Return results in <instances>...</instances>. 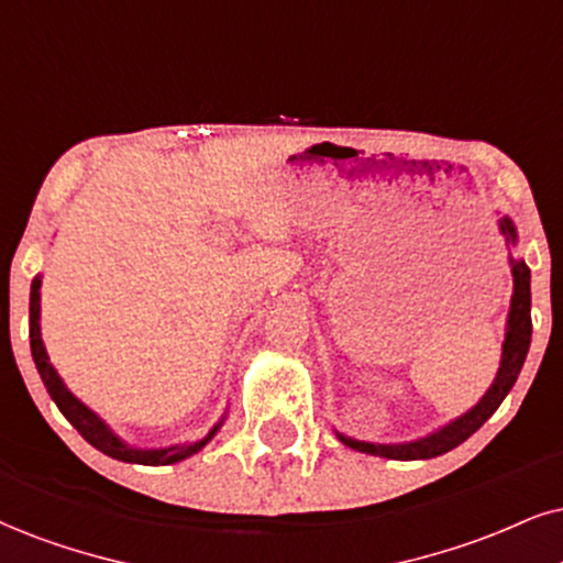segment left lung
<instances>
[{
  "label": "left lung",
  "mask_w": 563,
  "mask_h": 563,
  "mask_svg": "<svg viewBox=\"0 0 563 563\" xmlns=\"http://www.w3.org/2000/svg\"><path fill=\"white\" fill-rule=\"evenodd\" d=\"M498 229L506 238V245H517V227L509 217L498 219ZM511 276H515V292H511L509 316H506V336L501 344V363H498V373L494 384L488 386V391L483 394L481 401L475 407H470L467 412L460 418L449 420L446 426H441L433 433L422 435V439L405 441V443H371V441H357L352 435H344L336 430V439L344 446L363 451V454L384 456V460H399V462H412V460H433V456L446 454V451L456 449L464 443L477 428L483 426L490 415L496 412L506 394L511 391V386L517 384L519 371H522L527 350H530L532 339V318H530V268L519 258L515 261L509 255Z\"/></svg>",
  "instance_id": "obj_1"
}]
</instances>
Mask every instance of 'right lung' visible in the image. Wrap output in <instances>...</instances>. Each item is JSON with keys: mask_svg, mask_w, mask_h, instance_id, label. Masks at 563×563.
Here are the masks:
<instances>
[{"mask_svg": "<svg viewBox=\"0 0 563 563\" xmlns=\"http://www.w3.org/2000/svg\"><path fill=\"white\" fill-rule=\"evenodd\" d=\"M31 355H33V363L38 367V376L44 380L48 397L54 399V405L59 407V412L65 415L75 428H78V433L90 443V446L103 451V454L112 456V460L130 462V464H148V467H162V464L183 462L187 456L198 454V451L219 433L221 422H224V418H221L217 426L208 430L203 439L192 443H177V446H166V449H137V446H130L128 441H122L120 435H117L114 430L93 412V409L82 405V401L69 391L65 380L59 378L57 367L48 363L44 339H41V276H36L31 284Z\"/></svg>", "mask_w": 563, "mask_h": 563, "instance_id": "1", "label": "right lung"}]
</instances>
